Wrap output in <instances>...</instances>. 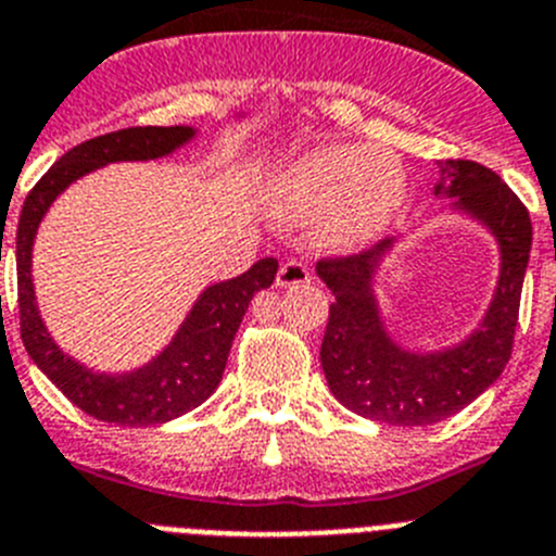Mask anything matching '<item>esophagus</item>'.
<instances>
[{
	"mask_svg": "<svg viewBox=\"0 0 556 556\" xmlns=\"http://www.w3.org/2000/svg\"><path fill=\"white\" fill-rule=\"evenodd\" d=\"M309 279H313V274H309V268L304 266V263H299V260H288V263H282V268H279V274H277L279 288L307 285Z\"/></svg>",
	"mask_w": 556,
	"mask_h": 556,
	"instance_id": "obj_1",
	"label": "esophagus"
}]
</instances>
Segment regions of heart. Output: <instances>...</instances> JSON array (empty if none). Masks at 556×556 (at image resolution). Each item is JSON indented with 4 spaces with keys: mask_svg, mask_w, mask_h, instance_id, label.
<instances>
[{
    "mask_svg": "<svg viewBox=\"0 0 556 556\" xmlns=\"http://www.w3.org/2000/svg\"><path fill=\"white\" fill-rule=\"evenodd\" d=\"M407 197L402 166L388 154L324 147L290 160L274 179V202L288 218H315L327 249L371 241L393 222Z\"/></svg>",
    "mask_w": 556,
    "mask_h": 556,
    "instance_id": "heart-1",
    "label": "heart"
}]
</instances>
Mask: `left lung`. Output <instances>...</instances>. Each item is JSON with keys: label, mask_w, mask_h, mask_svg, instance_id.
<instances>
[{"label": "left lung", "mask_w": 556, "mask_h": 556, "mask_svg": "<svg viewBox=\"0 0 556 556\" xmlns=\"http://www.w3.org/2000/svg\"><path fill=\"white\" fill-rule=\"evenodd\" d=\"M434 197L452 199L493 232L502 249L496 293L482 324L443 352H407L393 343L374 296V274L393 238L346 257L318 260V277L332 290L321 365L332 396L352 413L393 427H427L459 413L502 377L513 354L532 222L523 202L496 172L473 160L440 163Z\"/></svg>", "instance_id": "obj_1"}]
</instances>
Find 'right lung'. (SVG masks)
Returning <instances> with one entry per match:
<instances>
[{
	"instance_id": "obj_1",
	"label": "right lung",
	"mask_w": 556,
	"mask_h": 556,
	"mask_svg": "<svg viewBox=\"0 0 556 556\" xmlns=\"http://www.w3.org/2000/svg\"><path fill=\"white\" fill-rule=\"evenodd\" d=\"M193 138L191 127H129L99 135L68 149L43 174L24 199L16 227V274H18V318L22 340L35 365L63 390L68 402L97 421L118 427H152L191 413L218 388L227 365L229 346L241 327L249 302L257 290L271 288L279 263L274 257L257 260L247 274L210 285L182 327L152 363L129 374H99L60 352L47 332L35 304L33 288V241L49 204L66 191L74 179L91 174L108 163L122 160L166 157ZM4 238V232H2Z\"/></svg>"
}]
</instances>
